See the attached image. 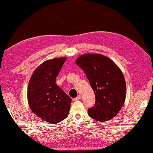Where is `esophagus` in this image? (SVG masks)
<instances>
[{
  "instance_id": "34e87169",
  "label": "esophagus",
  "mask_w": 153,
  "mask_h": 153,
  "mask_svg": "<svg viewBox=\"0 0 153 153\" xmlns=\"http://www.w3.org/2000/svg\"><path fill=\"white\" fill-rule=\"evenodd\" d=\"M80 99H81V96L79 95V96H78L76 97H75V99H73V101H78V100Z\"/></svg>"
}]
</instances>
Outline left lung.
<instances>
[{
  "mask_svg": "<svg viewBox=\"0 0 153 153\" xmlns=\"http://www.w3.org/2000/svg\"><path fill=\"white\" fill-rule=\"evenodd\" d=\"M76 64L85 73L96 97L95 105L88 109V115L101 122L114 118L123 107L126 97L122 71L109 57L99 54L82 55Z\"/></svg>",
  "mask_w": 153,
  "mask_h": 153,
  "instance_id": "left-lung-1",
  "label": "left lung"
}]
</instances>
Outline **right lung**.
I'll list each match as a JSON object with an SVG mask.
<instances>
[{"label":"right lung","mask_w":153,"mask_h":153,"mask_svg":"<svg viewBox=\"0 0 153 153\" xmlns=\"http://www.w3.org/2000/svg\"><path fill=\"white\" fill-rule=\"evenodd\" d=\"M66 58L44 61L36 68L28 86L27 97L33 113L51 123L61 122L67 117L71 99L56 83V78Z\"/></svg>","instance_id":"obj_1"}]
</instances>
